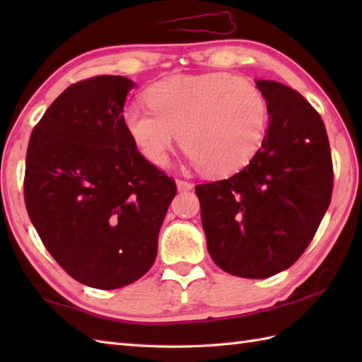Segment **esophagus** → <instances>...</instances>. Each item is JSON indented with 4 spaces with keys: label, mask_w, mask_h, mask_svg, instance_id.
Listing matches in <instances>:
<instances>
[{
    "label": "esophagus",
    "mask_w": 362,
    "mask_h": 362,
    "mask_svg": "<svg viewBox=\"0 0 362 362\" xmlns=\"http://www.w3.org/2000/svg\"><path fill=\"white\" fill-rule=\"evenodd\" d=\"M175 183H177V189H179V191H189V189H193V187H194L191 182L182 180V179L177 180Z\"/></svg>",
    "instance_id": "esophagus-1"
}]
</instances>
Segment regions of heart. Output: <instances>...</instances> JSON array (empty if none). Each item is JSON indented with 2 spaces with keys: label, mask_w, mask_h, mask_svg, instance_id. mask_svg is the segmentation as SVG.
Returning a JSON list of instances; mask_svg holds the SVG:
<instances>
[{
  "label": "heart",
  "mask_w": 362,
  "mask_h": 362,
  "mask_svg": "<svg viewBox=\"0 0 362 362\" xmlns=\"http://www.w3.org/2000/svg\"><path fill=\"white\" fill-rule=\"evenodd\" d=\"M149 110L129 107L121 122L149 163L166 165L177 141L206 175H228L250 163L271 119L267 98L257 83L214 71L173 76L144 91Z\"/></svg>",
  "instance_id": "heart-1"
}]
</instances>
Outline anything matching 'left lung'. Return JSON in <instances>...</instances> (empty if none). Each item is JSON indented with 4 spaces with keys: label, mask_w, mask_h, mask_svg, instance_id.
I'll use <instances>...</instances> for the list:
<instances>
[{
    "label": "left lung",
    "mask_w": 362,
    "mask_h": 362,
    "mask_svg": "<svg viewBox=\"0 0 362 362\" xmlns=\"http://www.w3.org/2000/svg\"><path fill=\"white\" fill-rule=\"evenodd\" d=\"M271 119L259 151L230 179L196 185L206 247L222 271L267 279L302 257L333 193L325 124L280 82L257 81Z\"/></svg>",
    "instance_id": "obj_1"
}]
</instances>
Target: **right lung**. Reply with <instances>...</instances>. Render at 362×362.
<instances>
[{
    "label": "right lung",
    "instance_id": "1",
    "mask_svg": "<svg viewBox=\"0 0 362 362\" xmlns=\"http://www.w3.org/2000/svg\"><path fill=\"white\" fill-rule=\"evenodd\" d=\"M134 87L107 74L73 83L37 122L26 152L30 222L59 266L96 289L127 286L149 271L177 193L122 127Z\"/></svg>",
    "mask_w": 362,
    "mask_h": 362
}]
</instances>
